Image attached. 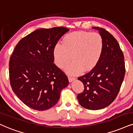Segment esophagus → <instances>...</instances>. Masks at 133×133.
<instances>
[{
  "label": "esophagus",
  "instance_id": "obj_1",
  "mask_svg": "<svg viewBox=\"0 0 133 133\" xmlns=\"http://www.w3.org/2000/svg\"><path fill=\"white\" fill-rule=\"evenodd\" d=\"M75 79H76V78H73V77H71V76H68V81H69V82H72Z\"/></svg>",
  "mask_w": 133,
  "mask_h": 133
}]
</instances>
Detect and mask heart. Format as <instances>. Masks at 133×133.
<instances>
[{
    "instance_id": "b5f03b06",
    "label": "heart",
    "mask_w": 133,
    "mask_h": 133,
    "mask_svg": "<svg viewBox=\"0 0 133 133\" xmlns=\"http://www.w3.org/2000/svg\"><path fill=\"white\" fill-rule=\"evenodd\" d=\"M104 43L99 33L75 31L63 38L62 44H57L53 50L54 63L58 68H65L70 75H78L84 71L94 68L101 60L104 52Z\"/></svg>"
}]
</instances>
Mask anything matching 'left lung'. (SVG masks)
<instances>
[{"mask_svg": "<svg viewBox=\"0 0 133 133\" xmlns=\"http://www.w3.org/2000/svg\"><path fill=\"white\" fill-rule=\"evenodd\" d=\"M104 43V52L97 65L78 78L84 84V91L78 95L79 104L85 109H104L116 99L125 75L124 55L118 42L110 32L99 27Z\"/></svg>", "mask_w": 133, "mask_h": 133, "instance_id": "left-lung-1", "label": "left lung"}]
</instances>
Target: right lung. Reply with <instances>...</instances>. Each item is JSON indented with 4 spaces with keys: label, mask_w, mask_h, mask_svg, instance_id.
Listing matches in <instances>:
<instances>
[{
    "label": "right lung",
    "mask_w": 133,
    "mask_h": 133,
    "mask_svg": "<svg viewBox=\"0 0 133 133\" xmlns=\"http://www.w3.org/2000/svg\"><path fill=\"white\" fill-rule=\"evenodd\" d=\"M70 29L41 28L21 39L9 61V78L13 91L21 102L43 111L55 105L60 92L68 86L67 76L54 63L53 50Z\"/></svg>",
    "instance_id": "right-lung-1"
}]
</instances>
